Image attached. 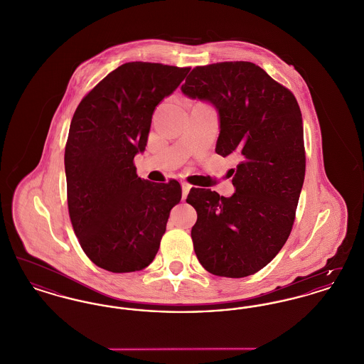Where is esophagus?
<instances>
[{
    "mask_svg": "<svg viewBox=\"0 0 364 364\" xmlns=\"http://www.w3.org/2000/svg\"><path fill=\"white\" fill-rule=\"evenodd\" d=\"M181 187H183V198L186 199L187 195H188V192H190L191 188H192V186H191L190 183H187V181H181Z\"/></svg>",
    "mask_w": 364,
    "mask_h": 364,
    "instance_id": "1",
    "label": "esophagus"
}]
</instances>
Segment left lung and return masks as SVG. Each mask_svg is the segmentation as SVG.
Here are the masks:
<instances>
[{"label": "left lung", "mask_w": 364, "mask_h": 364, "mask_svg": "<svg viewBox=\"0 0 364 364\" xmlns=\"http://www.w3.org/2000/svg\"><path fill=\"white\" fill-rule=\"evenodd\" d=\"M181 91L220 114L215 153L240 159L236 192L191 188V237L200 264L220 277L255 274L288 240L306 174L303 120L291 90L248 61L191 70Z\"/></svg>", "instance_id": "obj_1"}]
</instances>
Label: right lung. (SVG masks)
Here are the masks:
<instances>
[{
    "mask_svg": "<svg viewBox=\"0 0 364 364\" xmlns=\"http://www.w3.org/2000/svg\"><path fill=\"white\" fill-rule=\"evenodd\" d=\"M191 68L127 63L110 72L77 106L65 144L70 223L85 254L112 273H131L156 258L180 183L136 174L156 105Z\"/></svg>",
    "mask_w": 364,
    "mask_h": 364,
    "instance_id": "right-lung-1",
    "label": "right lung"
}]
</instances>
